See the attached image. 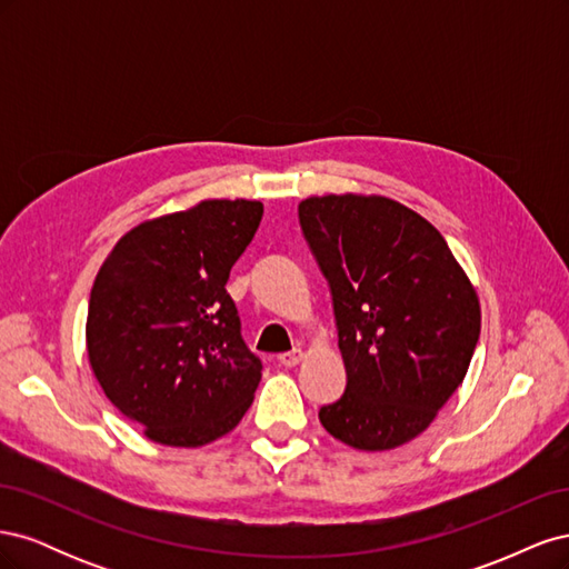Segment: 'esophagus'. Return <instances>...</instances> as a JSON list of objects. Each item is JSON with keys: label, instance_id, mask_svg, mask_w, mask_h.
Masks as SVG:
<instances>
[{"label": "esophagus", "instance_id": "esophagus-1", "mask_svg": "<svg viewBox=\"0 0 569 569\" xmlns=\"http://www.w3.org/2000/svg\"><path fill=\"white\" fill-rule=\"evenodd\" d=\"M301 360H303V351L301 349H295V351H287V353L278 356V363L282 368H295V366L301 363Z\"/></svg>", "mask_w": 569, "mask_h": 569}]
</instances>
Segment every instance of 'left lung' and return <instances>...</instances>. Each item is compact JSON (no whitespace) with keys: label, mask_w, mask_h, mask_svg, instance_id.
Masks as SVG:
<instances>
[{"label":"left lung","mask_w":569,"mask_h":569,"mask_svg":"<svg viewBox=\"0 0 569 569\" xmlns=\"http://www.w3.org/2000/svg\"><path fill=\"white\" fill-rule=\"evenodd\" d=\"M299 222L330 282L347 368V389L320 422L358 451L403 446L468 375L477 291L432 222L393 199L308 197Z\"/></svg>","instance_id":"left-lung-1"}]
</instances>
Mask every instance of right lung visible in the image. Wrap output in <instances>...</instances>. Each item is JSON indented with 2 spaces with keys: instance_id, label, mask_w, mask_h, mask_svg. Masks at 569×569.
<instances>
[{
  "instance_id": "add662e5",
  "label": "right lung",
  "mask_w": 569,
  "mask_h": 569,
  "mask_svg": "<svg viewBox=\"0 0 569 569\" xmlns=\"http://www.w3.org/2000/svg\"><path fill=\"white\" fill-rule=\"evenodd\" d=\"M261 216V201H199L126 232L97 272L84 325L90 368L151 441L211 443L253 401L263 366L239 335L226 284Z\"/></svg>"
}]
</instances>
